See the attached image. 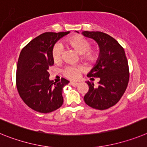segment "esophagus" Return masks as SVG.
Here are the masks:
<instances>
[{
    "instance_id": "esophagus-1",
    "label": "esophagus",
    "mask_w": 147,
    "mask_h": 147,
    "mask_svg": "<svg viewBox=\"0 0 147 147\" xmlns=\"http://www.w3.org/2000/svg\"><path fill=\"white\" fill-rule=\"evenodd\" d=\"M70 84H71V85H72V86H77L78 85V84H79V83L73 82V81H71V82H70Z\"/></svg>"
}]
</instances>
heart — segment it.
<instances>
[{
	"instance_id": "obj_1",
	"label": "heart",
	"mask_w": 147,
	"mask_h": 147,
	"mask_svg": "<svg viewBox=\"0 0 147 147\" xmlns=\"http://www.w3.org/2000/svg\"><path fill=\"white\" fill-rule=\"evenodd\" d=\"M68 43L79 55H82V58L89 62H93L97 58L95 49L90 48V42L82 36H74L69 38ZM63 53V45L61 43H56L52 49V57L55 62L61 61ZM84 71V67L80 66H66L63 70L64 76L69 79L75 80L80 77V74Z\"/></svg>"
}]
</instances>
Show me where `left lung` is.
Wrapping results in <instances>:
<instances>
[{"label": "left lung", "instance_id": "obj_1", "mask_svg": "<svg viewBox=\"0 0 147 147\" xmlns=\"http://www.w3.org/2000/svg\"><path fill=\"white\" fill-rule=\"evenodd\" d=\"M82 35L95 40L100 49L96 64L87 75L90 78H100V81L97 87L93 83L86 82L89 91L84 101L94 109H109L119 101L128 85L129 72L124 49L106 33L84 31Z\"/></svg>", "mask_w": 147, "mask_h": 147}]
</instances>
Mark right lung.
<instances>
[{
    "mask_svg": "<svg viewBox=\"0 0 147 147\" xmlns=\"http://www.w3.org/2000/svg\"><path fill=\"white\" fill-rule=\"evenodd\" d=\"M69 32H45L36 37L23 48L16 72V86L20 98L29 107L41 113L58 109L63 103V86L69 81L49 80V66L54 64L53 46Z\"/></svg>",
    "mask_w": 147,
    "mask_h": 147,
    "instance_id": "right-lung-1",
    "label": "right lung"
}]
</instances>
